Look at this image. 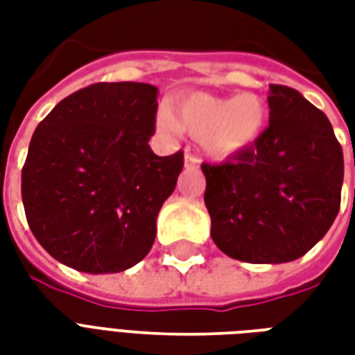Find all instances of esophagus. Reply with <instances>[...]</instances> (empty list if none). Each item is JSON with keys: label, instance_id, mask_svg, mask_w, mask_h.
I'll return each mask as SVG.
<instances>
[{"label": "esophagus", "instance_id": "obj_1", "mask_svg": "<svg viewBox=\"0 0 355 355\" xmlns=\"http://www.w3.org/2000/svg\"><path fill=\"white\" fill-rule=\"evenodd\" d=\"M184 167H186V169H198V167H200V159H198V155H193V154H190V152H186Z\"/></svg>", "mask_w": 355, "mask_h": 355}]
</instances>
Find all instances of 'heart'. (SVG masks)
<instances>
[{
  "label": "heart",
  "instance_id": "heart-1",
  "mask_svg": "<svg viewBox=\"0 0 355 355\" xmlns=\"http://www.w3.org/2000/svg\"><path fill=\"white\" fill-rule=\"evenodd\" d=\"M157 125L163 131H186L200 137L215 157H232L261 139L266 125V106L253 93L215 96L207 93L178 94L169 110H159Z\"/></svg>",
  "mask_w": 355,
  "mask_h": 355
}]
</instances>
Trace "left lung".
Returning <instances> with one entry per match:
<instances>
[{"instance_id": "left-lung-1", "label": "left lung", "mask_w": 355, "mask_h": 355, "mask_svg": "<svg viewBox=\"0 0 355 355\" xmlns=\"http://www.w3.org/2000/svg\"><path fill=\"white\" fill-rule=\"evenodd\" d=\"M270 123L245 152L201 163L211 238L232 259L279 264L320 241L340 209L343 146L327 116L287 85H270Z\"/></svg>"}]
</instances>
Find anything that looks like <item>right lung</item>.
Here are the masks:
<instances>
[{"instance_id":"right-lung-1","label":"right lung","mask_w":355,"mask_h":355,"mask_svg":"<svg viewBox=\"0 0 355 355\" xmlns=\"http://www.w3.org/2000/svg\"><path fill=\"white\" fill-rule=\"evenodd\" d=\"M157 89L148 83H93L37 125L22 167L30 230L47 253L87 274H114L154 245L155 218L184 154L155 155Z\"/></svg>"}]
</instances>
